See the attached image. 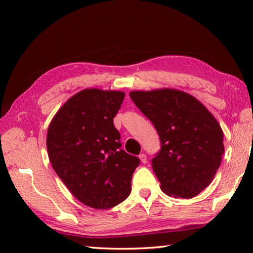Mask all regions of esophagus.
<instances>
[{
	"mask_svg": "<svg viewBox=\"0 0 253 253\" xmlns=\"http://www.w3.org/2000/svg\"><path fill=\"white\" fill-rule=\"evenodd\" d=\"M139 160H140V162L143 163V164H145V163H147V156H146V154H140V155H139Z\"/></svg>",
	"mask_w": 253,
	"mask_h": 253,
	"instance_id": "esophagus-1",
	"label": "esophagus"
}]
</instances>
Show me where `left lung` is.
Listing matches in <instances>:
<instances>
[{
	"instance_id": "left-lung-1",
	"label": "left lung",
	"mask_w": 253,
	"mask_h": 253,
	"mask_svg": "<svg viewBox=\"0 0 253 253\" xmlns=\"http://www.w3.org/2000/svg\"><path fill=\"white\" fill-rule=\"evenodd\" d=\"M131 100L155 126L161 151L152 160L164 193L191 199L210 185L224 153L223 131L205 106L175 89L131 91Z\"/></svg>"
}]
</instances>
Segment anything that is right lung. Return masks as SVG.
Segmentation results:
<instances>
[{
	"mask_svg": "<svg viewBox=\"0 0 253 253\" xmlns=\"http://www.w3.org/2000/svg\"><path fill=\"white\" fill-rule=\"evenodd\" d=\"M122 91L84 89L58 110L48 128L46 148L54 172L81 203L110 209L131 191L139 158L122 149L114 118Z\"/></svg>",
	"mask_w": 253,
	"mask_h": 253,
	"instance_id": "1",
	"label": "right lung"
}]
</instances>
